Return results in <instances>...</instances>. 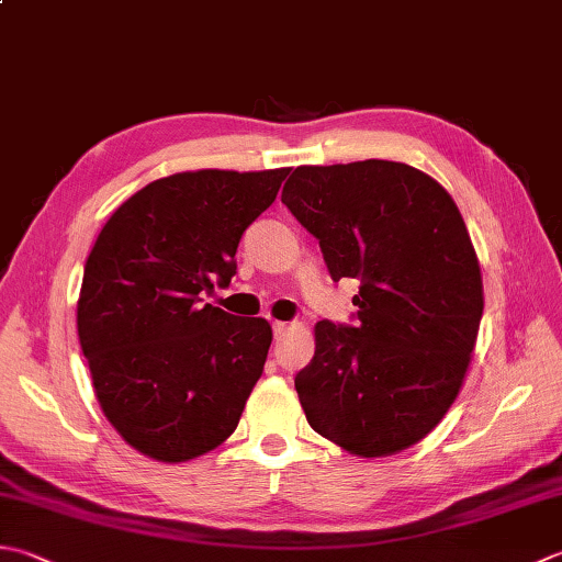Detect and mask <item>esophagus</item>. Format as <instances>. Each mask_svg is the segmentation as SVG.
<instances>
[{
	"label": "esophagus",
	"mask_w": 562,
	"mask_h": 562,
	"mask_svg": "<svg viewBox=\"0 0 562 562\" xmlns=\"http://www.w3.org/2000/svg\"><path fill=\"white\" fill-rule=\"evenodd\" d=\"M288 328H290V324H284V322H272V334H274V338L284 336V331H288Z\"/></svg>",
	"instance_id": "obj_1"
}]
</instances>
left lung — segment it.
Instances as JSON below:
<instances>
[{
    "mask_svg": "<svg viewBox=\"0 0 562 562\" xmlns=\"http://www.w3.org/2000/svg\"><path fill=\"white\" fill-rule=\"evenodd\" d=\"M282 202L334 282H360L353 324L318 322L314 358L294 378L306 422L362 458L419 443L463 387L485 306L456 202L392 160L302 165Z\"/></svg>",
    "mask_w": 562,
    "mask_h": 562,
    "instance_id": "left-lung-1",
    "label": "left lung"
}]
</instances>
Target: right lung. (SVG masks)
I'll return each instance as SVG.
<instances>
[{"mask_svg": "<svg viewBox=\"0 0 562 562\" xmlns=\"http://www.w3.org/2000/svg\"><path fill=\"white\" fill-rule=\"evenodd\" d=\"M288 172L170 175L121 204L97 236L77 336L99 406L143 456L184 463L236 431L272 328L204 294L234 278L240 236Z\"/></svg>", "mask_w": 562, "mask_h": 562, "instance_id": "obj_1", "label": "right lung"}]
</instances>
